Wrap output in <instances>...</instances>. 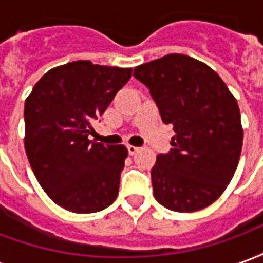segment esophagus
<instances>
[{
    "label": "esophagus",
    "mask_w": 263,
    "mask_h": 263,
    "mask_svg": "<svg viewBox=\"0 0 263 263\" xmlns=\"http://www.w3.org/2000/svg\"><path fill=\"white\" fill-rule=\"evenodd\" d=\"M126 149H128V154L129 155H135L138 151H139V148H138V146H134V145H128Z\"/></svg>",
    "instance_id": "esophagus-1"
}]
</instances>
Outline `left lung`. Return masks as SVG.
Instances as JSON below:
<instances>
[{"instance_id":"left-lung-1","label":"left lung","mask_w":263,"mask_h":263,"mask_svg":"<svg viewBox=\"0 0 263 263\" xmlns=\"http://www.w3.org/2000/svg\"><path fill=\"white\" fill-rule=\"evenodd\" d=\"M134 77L148 87L162 121L175 131L172 149L156 156L151 171L155 198L179 213L205 209L224 193L239 162L237 100L214 70L186 54L137 66Z\"/></svg>"}]
</instances>
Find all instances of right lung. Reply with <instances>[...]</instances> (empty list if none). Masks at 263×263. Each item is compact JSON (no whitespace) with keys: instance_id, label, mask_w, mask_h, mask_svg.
Masks as SVG:
<instances>
[{"instance_id":"obj_1","label":"right lung","mask_w":263,"mask_h":263,"mask_svg":"<svg viewBox=\"0 0 263 263\" xmlns=\"http://www.w3.org/2000/svg\"><path fill=\"white\" fill-rule=\"evenodd\" d=\"M132 69L77 60L50 69L25 100V151L37 182L54 203L77 214L114 203L128 149L88 139Z\"/></svg>"}]
</instances>
